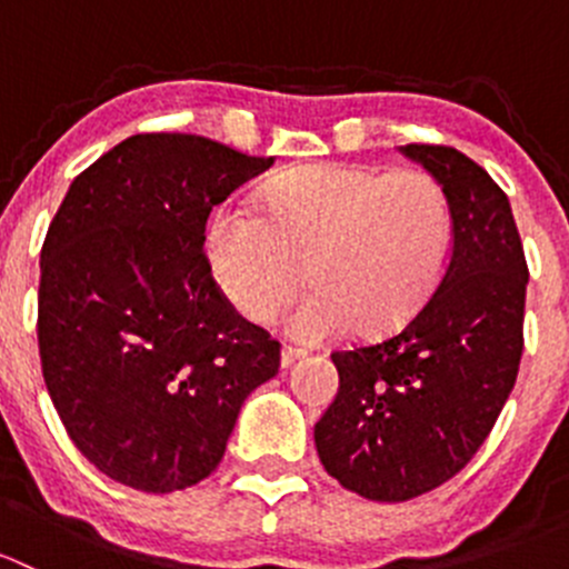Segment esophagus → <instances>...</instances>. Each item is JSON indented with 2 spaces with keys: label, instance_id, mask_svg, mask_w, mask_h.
Here are the masks:
<instances>
[{
  "label": "esophagus",
  "instance_id": "34e87169",
  "mask_svg": "<svg viewBox=\"0 0 569 569\" xmlns=\"http://www.w3.org/2000/svg\"><path fill=\"white\" fill-rule=\"evenodd\" d=\"M302 358H308L306 349H297V347H283L280 352V369H291L295 363H300Z\"/></svg>",
  "mask_w": 569,
  "mask_h": 569
}]
</instances>
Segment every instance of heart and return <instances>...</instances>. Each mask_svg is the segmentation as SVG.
Instances as JSON below:
<instances>
[{
    "label": "heart",
    "mask_w": 569,
    "mask_h": 569,
    "mask_svg": "<svg viewBox=\"0 0 569 569\" xmlns=\"http://www.w3.org/2000/svg\"><path fill=\"white\" fill-rule=\"evenodd\" d=\"M451 217L443 189L418 170L377 173L311 164L274 181L263 211L233 200L214 214L206 258L242 317L272 319L306 278L286 330L327 341L405 319L443 274Z\"/></svg>",
    "instance_id": "obj_1"
}]
</instances>
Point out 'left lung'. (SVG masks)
I'll use <instances>...</instances> for the list:
<instances>
[{"label": "left lung", "mask_w": 569, "mask_h": 569, "mask_svg": "<svg viewBox=\"0 0 569 569\" xmlns=\"http://www.w3.org/2000/svg\"><path fill=\"white\" fill-rule=\"evenodd\" d=\"M446 194L451 252L401 330L332 352L336 401L313 427L319 460L369 501H410L473 460L523 355L529 267L512 206L485 168L449 146H401Z\"/></svg>", "instance_id": "left-lung-1"}]
</instances>
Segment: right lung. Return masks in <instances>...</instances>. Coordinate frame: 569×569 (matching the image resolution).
<instances>
[{"instance_id":"right-lung-1","label":"right lung","mask_w":569,"mask_h":569,"mask_svg":"<svg viewBox=\"0 0 569 569\" xmlns=\"http://www.w3.org/2000/svg\"><path fill=\"white\" fill-rule=\"evenodd\" d=\"M272 157L134 134L73 178L40 250L43 380L73 446L142 492L198 485L226 455L280 343L233 311L206 220Z\"/></svg>"}]
</instances>
